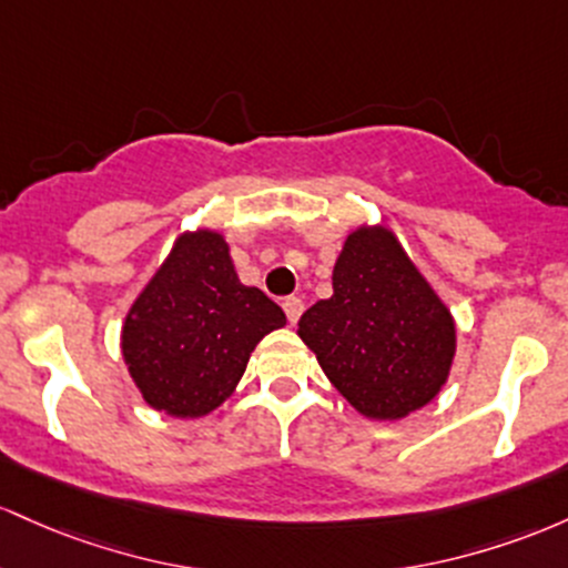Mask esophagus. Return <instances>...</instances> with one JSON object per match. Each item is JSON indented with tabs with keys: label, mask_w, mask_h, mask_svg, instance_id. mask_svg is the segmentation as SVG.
<instances>
[{
	"label": "esophagus",
	"mask_w": 568,
	"mask_h": 568,
	"mask_svg": "<svg viewBox=\"0 0 568 568\" xmlns=\"http://www.w3.org/2000/svg\"><path fill=\"white\" fill-rule=\"evenodd\" d=\"M282 305H284L286 318H290V324H297V318H301L303 311H305V305H303L301 297H286Z\"/></svg>",
	"instance_id": "esophagus-1"
}]
</instances>
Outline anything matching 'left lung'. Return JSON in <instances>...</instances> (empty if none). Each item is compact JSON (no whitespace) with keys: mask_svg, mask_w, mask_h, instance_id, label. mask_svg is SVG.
Returning a JSON list of instances; mask_svg holds the SVG:
<instances>
[{"mask_svg":"<svg viewBox=\"0 0 568 568\" xmlns=\"http://www.w3.org/2000/svg\"><path fill=\"white\" fill-rule=\"evenodd\" d=\"M297 335L337 392L369 422H399L448 384L456 318L388 225H359L333 267V297Z\"/></svg>","mask_w":568,"mask_h":568,"instance_id":"1","label":"left lung"}]
</instances>
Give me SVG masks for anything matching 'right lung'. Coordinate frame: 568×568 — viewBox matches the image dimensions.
I'll return each mask as SVG.
<instances>
[{"label": "right lung", "mask_w": 568, "mask_h": 568, "mask_svg": "<svg viewBox=\"0 0 568 568\" xmlns=\"http://www.w3.org/2000/svg\"><path fill=\"white\" fill-rule=\"evenodd\" d=\"M284 324L263 290L241 284L225 235L195 227L176 235L131 303L120 352L152 410L203 418L235 392L257 343Z\"/></svg>", "instance_id": "obj_1"}]
</instances>
